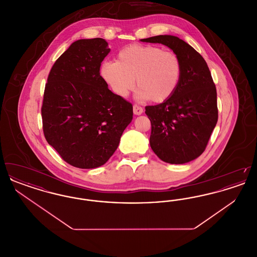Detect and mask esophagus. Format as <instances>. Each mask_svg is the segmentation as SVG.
Here are the masks:
<instances>
[{
    "label": "esophagus",
    "instance_id": "obj_1",
    "mask_svg": "<svg viewBox=\"0 0 257 257\" xmlns=\"http://www.w3.org/2000/svg\"><path fill=\"white\" fill-rule=\"evenodd\" d=\"M133 112H134V114H136V115H140V114H142L144 112V109L142 107L138 106V105H134L133 106Z\"/></svg>",
    "mask_w": 257,
    "mask_h": 257
}]
</instances>
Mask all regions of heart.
Wrapping results in <instances>:
<instances>
[{"mask_svg": "<svg viewBox=\"0 0 257 257\" xmlns=\"http://www.w3.org/2000/svg\"><path fill=\"white\" fill-rule=\"evenodd\" d=\"M181 62L173 52L153 45H132L120 50L116 61H105L101 75L111 89L127 96L134 88L139 97L161 103L171 97L181 78Z\"/></svg>", "mask_w": 257, "mask_h": 257, "instance_id": "b5f03b06", "label": "heart"}]
</instances>
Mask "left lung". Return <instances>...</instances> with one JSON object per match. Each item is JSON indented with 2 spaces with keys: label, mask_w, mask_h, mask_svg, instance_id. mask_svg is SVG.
<instances>
[{
  "label": "left lung",
  "mask_w": 257,
  "mask_h": 257,
  "mask_svg": "<svg viewBox=\"0 0 257 257\" xmlns=\"http://www.w3.org/2000/svg\"><path fill=\"white\" fill-rule=\"evenodd\" d=\"M171 48L181 62L178 86L171 97L147 106L151 122L150 147L169 164H185L199 157L218 121L217 90L202 56L179 37L156 36L141 39Z\"/></svg>",
  "instance_id": "obj_1"
}]
</instances>
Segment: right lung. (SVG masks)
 <instances>
[{
  "mask_svg": "<svg viewBox=\"0 0 257 257\" xmlns=\"http://www.w3.org/2000/svg\"><path fill=\"white\" fill-rule=\"evenodd\" d=\"M110 51L103 38L75 41L54 63L45 85V139L79 169L103 166L133 118L132 104L111 92L100 76L101 62Z\"/></svg>",
  "mask_w": 257,
  "mask_h": 257,
  "instance_id": "right-lung-1",
  "label": "right lung"
}]
</instances>
